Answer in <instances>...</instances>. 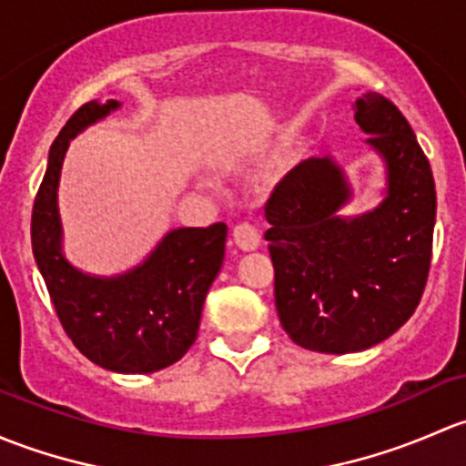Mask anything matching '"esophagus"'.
<instances>
[{
  "mask_svg": "<svg viewBox=\"0 0 466 466\" xmlns=\"http://www.w3.org/2000/svg\"><path fill=\"white\" fill-rule=\"evenodd\" d=\"M233 239L239 248H244V251H253V248L260 247V231H258L253 224L239 222L238 227L233 228Z\"/></svg>",
  "mask_w": 466,
  "mask_h": 466,
  "instance_id": "34e87169",
  "label": "esophagus"
}]
</instances>
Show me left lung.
Returning a JSON list of instances; mask_svg holds the SVG:
<instances>
[{
  "label": "left lung",
  "instance_id": "1",
  "mask_svg": "<svg viewBox=\"0 0 466 466\" xmlns=\"http://www.w3.org/2000/svg\"><path fill=\"white\" fill-rule=\"evenodd\" d=\"M359 127L388 163V198L363 218L343 219L340 167L307 159L273 188V296L296 345L325 354L366 350L410 319L424 294L433 253L435 181L431 163L395 103L368 91Z\"/></svg>",
  "mask_w": 466,
  "mask_h": 466
}]
</instances>
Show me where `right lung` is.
<instances>
[{"instance_id":"right-lung-1","label":"right lung","mask_w":466,"mask_h":466,"mask_svg":"<svg viewBox=\"0 0 466 466\" xmlns=\"http://www.w3.org/2000/svg\"><path fill=\"white\" fill-rule=\"evenodd\" d=\"M116 107V100L85 103L60 129L33 201L31 242L71 343L105 370L147 375L179 361L198 339L206 291L224 262L227 224L167 233L146 265L127 276L91 278L62 258L56 190L66 146Z\"/></svg>"}]
</instances>
